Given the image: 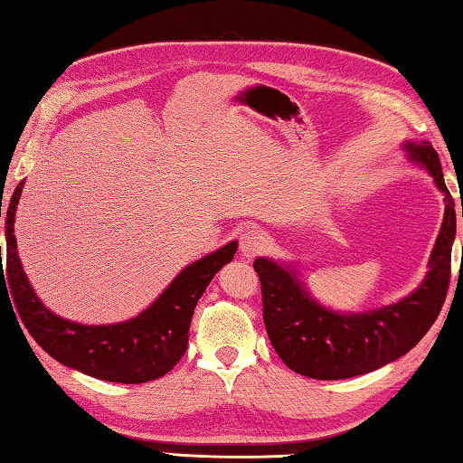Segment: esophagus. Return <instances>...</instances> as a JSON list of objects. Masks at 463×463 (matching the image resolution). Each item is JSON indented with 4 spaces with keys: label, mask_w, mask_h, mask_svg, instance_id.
<instances>
[{
    "label": "esophagus",
    "mask_w": 463,
    "mask_h": 463,
    "mask_svg": "<svg viewBox=\"0 0 463 463\" xmlns=\"http://www.w3.org/2000/svg\"><path fill=\"white\" fill-rule=\"evenodd\" d=\"M268 246V235L260 230H248L246 233L240 238V250L241 256L246 260L256 258L258 254L266 250Z\"/></svg>",
    "instance_id": "esophagus-1"
}]
</instances>
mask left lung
<instances>
[{
	"label": "left lung",
	"mask_w": 463,
	"mask_h": 463,
	"mask_svg": "<svg viewBox=\"0 0 463 463\" xmlns=\"http://www.w3.org/2000/svg\"><path fill=\"white\" fill-rule=\"evenodd\" d=\"M403 146L409 161L430 171L435 185L446 195V213L427 264L430 269L407 298L369 312H335L312 298L292 266L268 258L254 261L269 343L294 373L336 381L377 371L411 351L439 317L449 288L456 203L431 143L405 141Z\"/></svg>",
	"instance_id": "left-lung-1"
}]
</instances>
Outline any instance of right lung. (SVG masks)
<instances>
[{
	"label": "right lung",
	"mask_w": 463,
	"mask_h": 463,
	"mask_svg": "<svg viewBox=\"0 0 463 463\" xmlns=\"http://www.w3.org/2000/svg\"><path fill=\"white\" fill-rule=\"evenodd\" d=\"M24 183H17L5 213V274L0 260V282L7 280L25 328L33 340L66 364L94 379L127 383L155 381L167 374L187 351L189 326L197 300L220 269L233 260L238 241L225 243L205 258L183 268L165 292L138 317L117 325H80L50 312L24 274L14 233L15 209ZM2 217V205H0Z\"/></svg>",
	"instance_id": "add662e5"
}]
</instances>
